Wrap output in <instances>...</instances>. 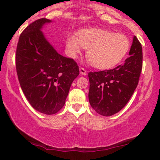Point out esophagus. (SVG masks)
Here are the masks:
<instances>
[{
  "label": "esophagus",
  "mask_w": 160,
  "mask_h": 160,
  "mask_svg": "<svg viewBox=\"0 0 160 160\" xmlns=\"http://www.w3.org/2000/svg\"><path fill=\"white\" fill-rule=\"evenodd\" d=\"M79 70H80V74H81V75H83V76H86V74H87V71H86V70L83 68L80 67V68H79Z\"/></svg>",
  "instance_id": "esophagus-1"
}]
</instances>
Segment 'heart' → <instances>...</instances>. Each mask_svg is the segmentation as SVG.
<instances>
[{"instance_id":"1","label":"heart","mask_w":160,"mask_h":160,"mask_svg":"<svg viewBox=\"0 0 160 160\" xmlns=\"http://www.w3.org/2000/svg\"><path fill=\"white\" fill-rule=\"evenodd\" d=\"M77 36L69 35L66 39L68 56L75 58L82 49H87L88 59L95 68L102 70L112 68L120 63L131 46L129 38L123 33H113L104 29H82Z\"/></svg>"}]
</instances>
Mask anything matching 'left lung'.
<instances>
[{
  "instance_id": "1",
  "label": "left lung",
  "mask_w": 160,
  "mask_h": 160,
  "mask_svg": "<svg viewBox=\"0 0 160 160\" xmlns=\"http://www.w3.org/2000/svg\"><path fill=\"white\" fill-rule=\"evenodd\" d=\"M129 57L123 65L108 71L89 72V100L92 108L110 117L128 103L136 89L142 69V47L134 36Z\"/></svg>"
}]
</instances>
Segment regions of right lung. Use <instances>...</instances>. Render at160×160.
<instances>
[{
    "instance_id": "right-lung-1",
    "label": "right lung",
    "mask_w": 160,
    "mask_h": 160,
    "mask_svg": "<svg viewBox=\"0 0 160 160\" xmlns=\"http://www.w3.org/2000/svg\"><path fill=\"white\" fill-rule=\"evenodd\" d=\"M40 19L28 26L19 37L16 53V72L23 93L36 111L55 114L65 105L71 83L80 74L72 58L58 54L42 32Z\"/></svg>"
}]
</instances>
